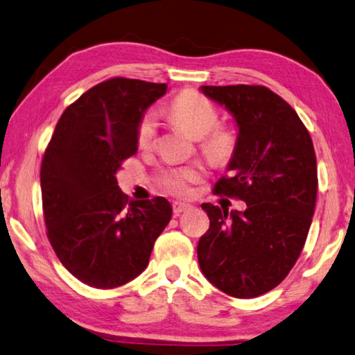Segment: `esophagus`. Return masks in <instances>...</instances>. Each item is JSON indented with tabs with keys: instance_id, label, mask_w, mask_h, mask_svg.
I'll use <instances>...</instances> for the list:
<instances>
[{
	"instance_id": "1",
	"label": "esophagus",
	"mask_w": 355,
	"mask_h": 355,
	"mask_svg": "<svg viewBox=\"0 0 355 355\" xmlns=\"http://www.w3.org/2000/svg\"><path fill=\"white\" fill-rule=\"evenodd\" d=\"M191 206L187 202H182V201H174L173 202V212L174 215H181L185 210H189Z\"/></svg>"
}]
</instances>
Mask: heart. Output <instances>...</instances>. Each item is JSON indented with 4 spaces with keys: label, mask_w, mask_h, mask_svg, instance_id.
<instances>
[{
    "label": "heart",
    "mask_w": 355,
    "mask_h": 355,
    "mask_svg": "<svg viewBox=\"0 0 355 355\" xmlns=\"http://www.w3.org/2000/svg\"><path fill=\"white\" fill-rule=\"evenodd\" d=\"M170 114L181 126L200 139V149L216 165H226L239 149V132L229 124L218 123V110L207 96L195 90H185L173 99ZM157 137V118L153 110L141 115L137 124V145L148 149ZM202 166L187 165L170 168L160 174V184L168 193L187 196L193 185L202 179Z\"/></svg>",
    "instance_id": "1"
}]
</instances>
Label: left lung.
Listing matches in <instances>:
<instances>
[{"label": "left lung", "instance_id": "obj_1", "mask_svg": "<svg viewBox=\"0 0 355 355\" xmlns=\"http://www.w3.org/2000/svg\"><path fill=\"white\" fill-rule=\"evenodd\" d=\"M231 110L239 149L214 193L246 202L245 212L201 204L209 231L198 243L201 271L226 295L250 300L281 284L306 243L318 191L316 155L295 109L265 85H202Z\"/></svg>", "mask_w": 355, "mask_h": 355}]
</instances>
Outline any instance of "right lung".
Instances as JSON below:
<instances>
[{"label": "right lung", "instance_id": "add662e5", "mask_svg": "<svg viewBox=\"0 0 355 355\" xmlns=\"http://www.w3.org/2000/svg\"><path fill=\"white\" fill-rule=\"evenodd\" d=\"M166 84L110 78L60 115L40 166L46 237L60 263L93 288H115L146 268L171 218L165 198L129 201L115 173L137 153V124Z\"/></svg>", "mask_w": 355, "mask_h": 355}]
</instances>
